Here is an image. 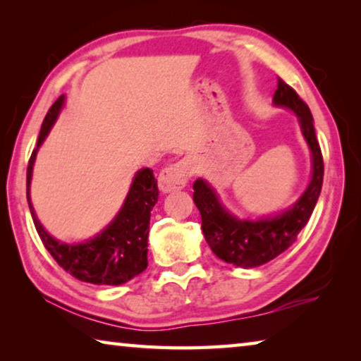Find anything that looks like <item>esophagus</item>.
<instances>
[{"label":"esophagus","mask_w":361,"mask_h":361,"mask_svg":"<svg viewBox=\"0 0 361 361\" xmlns=\"http://www.w3.org/2000/svg\"><path fill=\"white\" fill-rule=\"evenodd\" d=\"M188 176H189V166L186 162L172 164V166L164 169L162 172L159 173V178H157L159 189H161L164 194L178 191V189H183L186 186Z\"/></svg>","instance_id":"obj_1"}]
</instances>
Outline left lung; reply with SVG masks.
Returning <instances> with one entry per match:
<instances>
[{
  "instance_id": "left-lung-1",
  "label": "left lung",
  "mask_w": 361,
  "mask_h": 361,
  "mask_svg": "<svg viewBox=\"0 0 361 361\" xmlns=\"http://www.w3.org/2000/svg\"><path fill=\"white\" fill-rule=\"evenodd\" d=\"M272 103L296 116L310 151V180L296 202L272 215L239 218L226 209L209 181L197 178L192 185V199L202 216V232L212 252L228 264L243 269L266 264L296 240L312 215L323 185V157L309 106L282 79Z\"/></svg>"
}]
</instances>
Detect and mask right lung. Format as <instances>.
I'll return each mask as SVG.
<instances>
[{
	"label": "right lung",
	"instance_id": "add662e5",
	"mask_svg": "<svg viewBox=\"0 0 361 361\" xmlns=\"http://www.w3.org/2000/svg\"><path fill=\"white\" fill-rule=\"evenodd\" d=\"M65 100L66 97L62 95L49 109L42 121L38 145L30 157L27 169V200L30 213L47 252L66 272L81 282L94 285H122L148 267L149 218L152 207L156 205L159 197L157 180L151 169L146 167L138 170L119 212L99 234L90 239L68 243L49 234L36 216L30 188H32L36 154L59 119V114L62 113Z\"/></svg>",
	"mask_w": 361,
	"mask_h": 361
}]
</instances>
